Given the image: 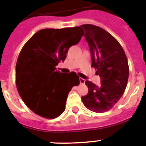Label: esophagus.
Instances as JSON below:
<instances>
[{
	"mask_svg": "<svg viewBox=\"0 0 146 146\" xmlns=\"http://www.w3.org/2000/svg\"><path fill=\"white\" fill-rule=\"evenodd\" d=\"M79 80H80V84H84L85 83V80L84 78H79Z\"/></svg>",
	"mask_w": 146,
	"mask_h": 146,
	"instance_id": "1",
	"label": "esophagus"
}]
</instances>
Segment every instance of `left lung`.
<instances>
[{
    "mask_svg": "<svg viewBox=\"0 0 146 146\" xmlns=\"http://www.w3.org/2000/svg\"><path fill=\"white\" fill-rule=\"evenodd\" d=\"M80 26L89 45L92 67L101 78L100 86L85 81L88 93L81 100L89 110L105 112L114 107L125 91L129 77L127 59L119 42L106 30L90 24Z\"/></svg>",
    "mask_w": 146,
    "mask_h": 146,
    "instance_id": "8db88e82",
    "label": "left lung"
}]
</instances>
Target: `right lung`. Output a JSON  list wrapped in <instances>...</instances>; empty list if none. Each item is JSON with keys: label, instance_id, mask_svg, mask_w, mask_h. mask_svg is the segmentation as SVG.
I'll return each mask as SVG.
<instances>
[{"label": "right lung", "instance_id": "obj_1", "mask_svg": "<svg viewBox=\"0 0 146 146\" xmlns=\"http://www.w3.org/2000/svg\"><path fill=\"white\" fill-rule=\"evenodd\" d=\"M83 35L80 27L44 29L21 50L16 66V87L25 104L37 115L53 119L66 109L68 93L80 84L79 77L74 72L62 73L56 66Z\"/></svg>", "mask_w": 146, "mask_h": 146}]
</instances>
